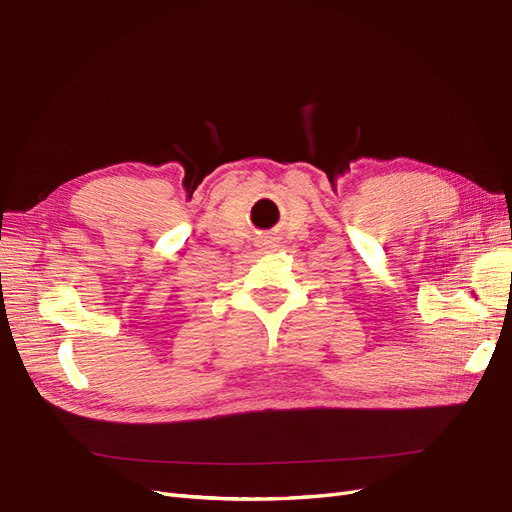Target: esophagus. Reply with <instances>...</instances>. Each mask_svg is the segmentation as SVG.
Masks as SVG:
<instances>
[{
    "instance_id": "esophagus-1",
    "label": "esophagus",
    "mask_w": 512,
    "mask_h": 512,
    "mask_svg": "<svg viewBox=\"0 0 512 512\" xmlns=\"http://www.w3.org/2000/svg\"><path fill=\"white\" fill-rule=\"evenodd\" d=\"M257 249H261V253L274 251V240H272V238H261V240L257 242Z\"/></svg>"
}]
</instances>
